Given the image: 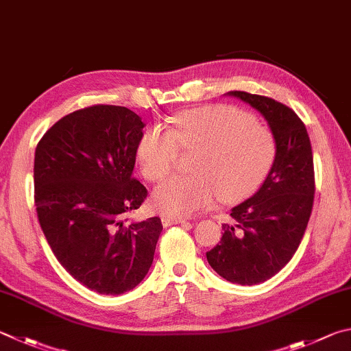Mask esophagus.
I'll return each mask as SVG.
<instances>
[{"label":"esophagus","instance_id":"1","mask_svg":"<svg viewBox=\"0 0 351 351\" xmlns=\"http://www.w3.org/2000/svg\"><path fill=\"white\" fill-rule=\"evenodd\" d=\"M162 226L164 227H170V226H175V224H186V219L182 218H171V216H162Z\"/></svg>","mask_w":351,"mask_h":351}]
</instances>
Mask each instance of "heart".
<instances>
[{
	"label": "heart",
	"instance_id": "b5f03b06",
	"mask_svg": "<svg viewBox=\"0 0 351 351\" xmlns=\"http://www.w3.org/2000/svg\"><path fill=\"white\" fill-rule=\"evenodd\" d=\"M173 124V130L149 127L136 149L139 169L154 182L175 167L180 147L199 150L192 162L195 175L173 176L155 189L152 204L164 216H189L213 206L218 197L244 199L256 192L275 164V135L238 107H202L180 114Z\"/></svg>",
	"mask_w": 351,
	"mask_h": 351
}]
</instances>
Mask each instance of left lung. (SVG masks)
I'll return each instance as SVG.
<instances>
[{
    "label": "left lung",
    "instance_id": "obj_1",
    "mask_svg": "<svg viewBox=\"0 0 351 351\" xmlns=\"http://www.w3.org/2000/svg\"><path fill=\"white\" fill-rule=\"evenodd\" d=\"M256 109L276 139V159L263 186L232 208L218 245L207 252L212 269L241 285L264 282L298 250L315 195L313 154L307 129L290 107L247 92H227Z\"/></svg>",
    "mask_w": 351,
    "mask_h": 351
}]
</instances>
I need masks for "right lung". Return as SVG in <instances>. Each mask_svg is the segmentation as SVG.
I'll list each match as a JSON object with an SVG mask.
<instances>
[{
  "label": "right lung",
  "instance_id": "obj_1",
  "mask_svg": "<svg viewBox=\"0 0 351 351\" xmlns=\"http://www.w3.org/2000/svg\"><path fill=\"white\" fill-rule=\"evenodd\" d=\"M143 119L121 106L61 118L35 150L38 221L60 264L101 295H121L149 273L161 219L127 222L147 190L133 180Z\"/></svg>",
  "mask_w": 351,
  "mask_h": 351
}]
</instances>
